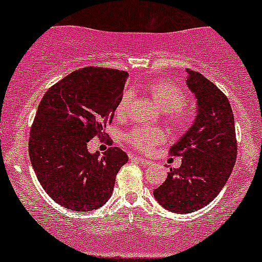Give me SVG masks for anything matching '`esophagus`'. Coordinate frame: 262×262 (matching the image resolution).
<instances>
[{"mask_svg": "<svg viewBox=\"0 0 262 262\" xmlns=\"http://www.w3.org/2000/svg\"><path fill=\"white\" fill-rule=\"evenodd\" d=\"M133 160L138 161L140 165H143V166L152 165V161H150V160H147V159H144V157H133Z\"/></svg>", "mask_w": 262, "mask_h": 262, "instance_id": "obj_1", "label": "esophagus"}]
</instances>
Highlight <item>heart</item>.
Here are the masks:
<instances>
[{
	"mask_svg": "<svg viewBox=\"0 0 262 262\" xmlns=\"http://www.w3.org/2000/svg\"><path fill=\"white\" fill-rule=\"evenodd\" d=\"M146 91L152 102L162 112L178 111L187 103V94L181 85L173 80L157 79L151 81L146 86ZM129 99H130V95L125 94L119 101L117 108H116V113H117L118 117H124L125 116ZM169 121H171L173 127L177 129H183L187 123V119L182 115H171ZM165 139V133L161 129L157 128H135L127 134L128 143L139 151H149L155 145L163 143Z\"/></svg>",
	"mask_w": 262,
	"mask_h": 262,
	"instance_id": "1",
	"label": "heart"
}]
</instances>
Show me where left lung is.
I'll list each match as a JSON object with an SVG mask.
<instances>
[{"mask_svg":"<svg viewBox=\"0 0 262 262\" xmlns=\"http://www.w3.org/2000/svg\"><path fill=\"white\" fill-rule=\"evenodd\" d=\"M187 83L196 101L191 127L173 144L171 155L182 156L179 168H169L166 181L154 189L165 209L189 213L219 195L237 159L234 116L225 94L198 72L187 69Z\"/></svg>","mask_w":262,"mask_h":262,"instance_id":"left-lung-1","label":"left lung"}]
</instances>
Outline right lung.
I'll return each instance as SVG.
<instances>
[{
	"label": "right lung",
	"mask_w": 262,
	"mask_h": 262,
	"mask_svg": "<svg viewBox=\"0 0 262 262\" xmlns=\"http://www.w3.org/2000/svg\"><path fill=\"white\" fill-rule=\"evenodd\" d=\"M127 78V72L116 69H79L50 88L37 107L30 161L43 190L66 209L86 212L111 198L127 154L113 146L100 156L88 150V143L103 137Z\"/></svg>",
	"instance_id": "obj_1"
}]
</instances>
